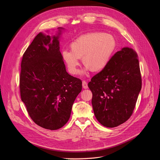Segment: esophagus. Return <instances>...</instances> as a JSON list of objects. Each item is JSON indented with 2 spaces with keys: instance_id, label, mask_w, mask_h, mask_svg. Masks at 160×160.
<instances>
[{
  "instance_id": "obj_1",
  "label": "esophagus",
  "mask_w": 160,
  "mask_h": 160,
  "mask_svg": "<svg viewBox=\"0 0 160 160\" xmlns=\"http://www.w3.org/2000/svg\"><path fill=\"white\" fill-rule=\"evenodd\" d=\"M82 87L83 89H88V83L86 82V81L83 80L82 82Z\"/></svg>"
}]
</instances>
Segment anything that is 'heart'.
<instances>
[{"label": "heart", "instance_id": "b5f03b06", "mask_svg": "<svg viewBox=\"0 0 160 160\" xmlns=\"http://www.w3.org/2000/svg\"><path fill=\"white\" fill-rule=\"evenodd\" d=\"M69 48L71 51L63 50L62 56L71 74L78 73L79 59L81 58L86 70L99 72L110 62L117 48V41L112 35L107 33H89L72 41Z\"/></svg>", "mask_w": 160, "mask_h": 160}]
</instances>
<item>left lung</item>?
Instances as JSON below:
<instances>
[{
  "mask_svg": "<svg viewBox=\"0 0 160 160\" xmlns=\"http://www.w3.org/2000/svg\"><path fill=\"white\" fill-rule=\"evenodd\" d=\"M141 86L138 54L133 49L124 47L88 83L97 121L108 128L127 121L136 107Z\"/></svg>",
  "mask_w": 160,
  "mask_h": 160,
  "instance_id": "left-lung-1",
  "label": "left lung"
}]
</instances>
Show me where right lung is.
Listing matches in <instances>:
<instances>
[{"instance_id":"right-lung-1","label":"right lung","mask_w":160,"mask_h":160,"mask_svg":"<svg viewBox=\"0 0 160 160\" xmlns=\"http://www.w3.org/2000/svg\"><path fill=\"white\" fill-rule=\"evenodd\" d=\"M58 38L38 33L23 54L19 77L21 100L30 118L51 130L69 121L82 87L80 79L66 71Z\"/></svg>"}]
</instances>
